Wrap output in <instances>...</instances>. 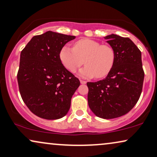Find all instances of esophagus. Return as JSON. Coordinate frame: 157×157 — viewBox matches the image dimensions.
Wrapping results in <instances>:
<instances>
[{"mask_svg":"<svg viewBox=\"0 0 157 157\" xmlns=\"http://www.w3.org/2000/svg\"><path fill=\"white\" fill-rule=\"evenodd\" d=\"M80 82L81 84H85V83H86V81H83V80H80Z\"/></svg>","mask_w":157,"mask_h":157,"instance_id":"obj_1","label":"esophagus"}]
</instances>
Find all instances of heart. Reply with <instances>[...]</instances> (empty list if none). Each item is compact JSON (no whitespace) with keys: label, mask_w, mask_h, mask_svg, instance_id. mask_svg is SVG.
<instances>
[{"label":"heart","mask_w":157,"mask_h":157,"mask_svg":"<svg viewBox=\"0 0 157 157\" xmlns=\"http://www.w3.org/2000/svg\"><path fill=\"white\" fill-rule=\"evenodd\" d=\"M59 58L64 67L74 73L83 65L78 74L85 78H97L106 77L114 66L116 54L112 47L102 45L96 40L84 38L76 41L74 48L65 45L59 53Z\"/></svg>","instance_id":"1"}]
</instances>
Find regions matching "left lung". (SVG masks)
Wrapping results in <instances>:
<instances>
[{
	"mask_svg": "<svg viewBox=\"0 0 157 157\" xmlns=\"http://www.w3.org/2000/svg\"><path fill=\"white\" fill-rule=\"evenodd\" d=\"M104 38L115 51V63L106 78L87 83L88 103L96 116L110 119L134 108L142 91L144 72L141 51L130 38L115 34Z\"/></svg>",
	"mask_w": 157,
	"mask_h": 157,
	"instance_id": "obj_1",
	"label": "left lung"
}]
</instances>
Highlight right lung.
<instances>
[{
	"label": "right lung",
	"mask_w": 157,
	"mask_h": 157,
	"mask_svg": "<svg viewBox=\"0 0 157 157\" xmlns=\"http://www.w3.org/2000/svg\"><path fill=\"white\" fill-rule=\"evenodd\" d=\"M74 36L47 31L35 36L21 53L17 74L21 98L32 113L42 119L64 117L80 81L64 67L59 53Z\"/></svg>",
	"instance_id": "1"
}]
</instances>
